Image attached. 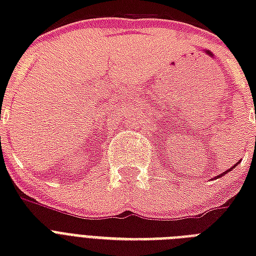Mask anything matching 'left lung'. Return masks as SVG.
<instances>
[{
	"instance_id": "obj_1",
	"label": "left lung",
	"mask_w": 256,
	"mask_h": 256,
	"mask_svg": "<svg viewBox=\"0 0 256 256\" xmlns=\"http://www.w3.org/2000/svg\"><path fill=\"white\" fill-rule=\"evenodd\" d=\"M238 164H239V162H238ZM238 164H234V168H236V166H238ZM228 168V170H226V171H224V172H222V174H219L218 176H214V179H216V178H220V176H223V175H226L227 172H228V171H230V170H232V168Z\"/></svg>"
}]
</instances>
